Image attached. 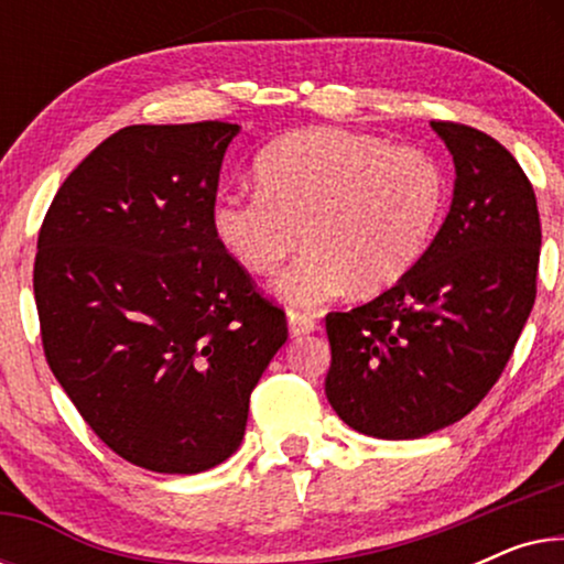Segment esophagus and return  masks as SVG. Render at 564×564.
<instances>
[{
  "instance_id": "34e87169",
  "label": "esophagus",
  "mask_w": 564,
  "mask_h": 564,
  "mask_svg": "<svg viewBox=\"0 0 564 564\" xmlns=\"http://www.w3.org/2000/svg\"><path fill=\"white\" fill-rule=\"evenodd\" d=\"M288 323H290L292 336H305V334H311V330L318 328V323H315L313 315H307L303 311H288Z\"/></svg>"
}]
</instances>
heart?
<instances>
[{
  "label": "heart",
  "instance_id": "b5f03b06",
  "mask_svg": "<svg viewBox=\"0 0 564 564\" xmlns=\"http://www.w3.org/2000/svg\"><path fill=\"white\" fill-rule=\"evenodd\" d=\"M257 189H223L215 241L251 274H272L292 305H321L346 288L369 297L398 284L429 251L449 182L434 153L338 128L297 130L257 159Z\"/></svg>",
  "mask_w": 564,
  "mask_h": 564
}]
</instances>
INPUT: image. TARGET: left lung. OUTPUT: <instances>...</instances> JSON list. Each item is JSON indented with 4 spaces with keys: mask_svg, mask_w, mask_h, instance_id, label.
I'll return each instance as SVG.
<instances>
[{
    "mask_svg": "<svg viewBox=\"0 0 564 564\" xmlns=\"http://www.w3.org/2000/svg\"><path fill=\"white\" fill-rule=\"evenodd\" d=\"M457 182L444 226L395 288L326 315V395L377 438H419L480 405L536 300V195L511 151L482 130L431 120Z\"/></svg>",
    "mask_w": 564,
    "mask_h": 564,
    "instance_id": "left-lung-1",
    "label": "left lung"
}]
</instances>
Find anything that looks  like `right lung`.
<instances>
[{"label":"right lung","mask_w":564,"mask_h":564,"mask_svg":"<svg viewBox=\"0 0 564 564\" xmlns=\"http://www.w3.org/2000/svg\"><path fill=\"white\" fill-rule=\"evenodd\" d=\"M236 133L220 120L118 130L66 176L37 234L51 372L87 426L151 473L226 462L288 341L284 307L213 236Z\"/></svg>","instance_id":"add662e5"}]
</instances>
